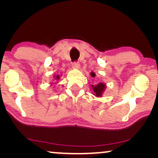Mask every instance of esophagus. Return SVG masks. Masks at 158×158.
Instances as JSON below:
<instances>
[{
	"mask_svg": "<svg viewBox=\"0 0 158 158\" xmlns=\"http://www.w3.org/2000/svg\"><path fill=\"white\" fill-rule=\"evenodd\" d=\"M72 67H73V68H74V69H78V68H80V64H79V62H73Z\"/></svg>",
	"mask_w": 158,
	"mask_h": 158,
	"instance_id": "34e87169",
	"label": "esophagus"
}]
</instances>
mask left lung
<instances>
[{"label": "left lung", "instance_id": "left-lung-1", "mask_svg": "<svg viewBox=\"0 0 158 158\" xmlns=\"http://www.w3.org/2000/svg\"><path fill=\"white\" fill-rule=\"evenodd\" d=\"M92 77L96 76V74L94 73H91L90 74ZM106 85L105 83H98L97 85H91V89L92 91L94 92V95L96 96V97H101L103 95V93L106 90Z\"/></svg>", "mask_w": 158, "mask_h": 158}]
</instances>
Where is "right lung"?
Masks as SVG:
<instances>
[{
	"mask_svg": "<svg viewBox=\"0 0 158 158\" xmlns=\"http://www.w3.org/2000/svg\"><path fill=\"white\" fill-rule=\"evenodd\" d=\"M55 78L56 79V80H59L60 79V75H57V76H55Z\"/></svg>",
	"mask_w": 158,
	"mask_h": 158,
	"instance_id": "obj_1",
	"label": "right lung"
}]
</instances>
